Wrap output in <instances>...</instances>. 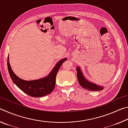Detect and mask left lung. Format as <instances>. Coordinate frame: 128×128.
<instances>
[{"label":"left lung","mask_w":128,"mask_h":128,"mask_svg":"<svg viewBox=\"0 0 128 128\" xmlns=\"http://www.w3.org/2000/svg\"><path fill=\"white\" fill-rule=\"evenodd\" d=\"M76 69L78 81L80 85L84 88L90 91H100L103 89V86L96 85V84L92 83V82H90L86 79L79 66H77Z\"/></svg>","instance_id":"8db88e82"}]
</instances>
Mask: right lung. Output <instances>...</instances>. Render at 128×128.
<instances>
[{
	"mask_svg": "<svg viewBox=\"0 0 128 128\" xmlns=\"http://www.w3.org/2000/svg\"><path fill=\"white\" fill-rule=\"evenodd\" d=\"M66 60L67 58H64L58 62L52 70L47 76L31 81L22 80L15 74L10 67L9 62V56H8L7 66L10 77L17 87L29 96L41 97L50 94L52 92L55 86L56 77L58 70H59L62 64Z\"/></svg>",
	"mask_w": 128,
	"mask_h": 128,
	"instance_id": "right-lung-1",
	"label": "right lung"
}]
</instances>
